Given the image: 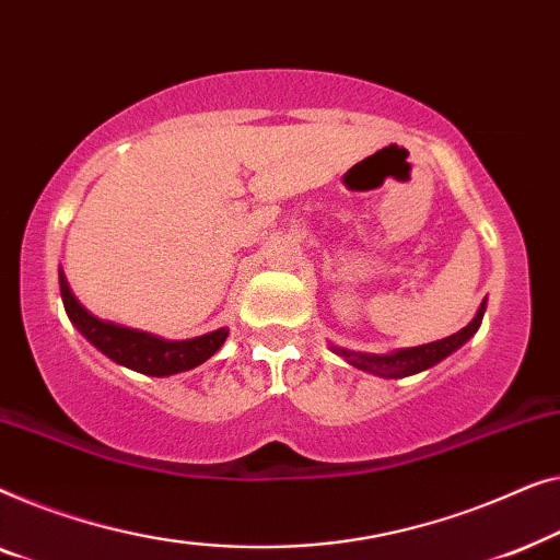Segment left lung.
<instances>
[{
    "label": "left lung",
    "mask_w": 560,
    "mask_h": 560,
    "mask_svg": "<svg viewBox=\"0 0 560 560\" xmlns=\"http://www.w3.org/2000/svg\"><path fill=\"white\" fill-rule=\"evenodd\" d=\"M485 306H487V299L479 304L475 319H471L467 327H462L459 332L444 337V340L416 345V348L390 350V352H383V355H375V352L345 350V348H337V345H332V352L335 355H340L342 360H348L352 368L365 370V373L377 375V377H408V375L423 373V370L439 365L441 360H446L452 352L459 350L462 345H467L471 337L477 335V329L482 325V317H485Z\"/></svg>",
    "instance_id": "8db88e82"
}]
</instances>
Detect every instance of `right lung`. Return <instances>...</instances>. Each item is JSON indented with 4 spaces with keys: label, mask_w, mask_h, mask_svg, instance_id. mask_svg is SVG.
Returning <instances> with one entry per match:
<instances>
[{
    "label": "right lung",
    "mask_w": 560,
    "mask_h": 560,
    "mask_svg": "<svg viewBox=\"0 0 560 560\" xmlns=\"http://www.w3.org/2000/svg\"><path fill=\"white\" fill-rule=\"evenodd\" d=\"M60 296L62 306H66L68 319L73 327L89 340L93 348L104 352L108 360L116 365H124L129 370H137L141 375L152 377H167L185 373L202 365L215 352L223 348L228 340V327L212 329L208 335L190 337V340H164V337L139 332V329L114 325V322L98 319L78 302L73 291H70L68 279L60 271Z\"/></svg>",
    "instance_id": "1"
}]
</instances>
